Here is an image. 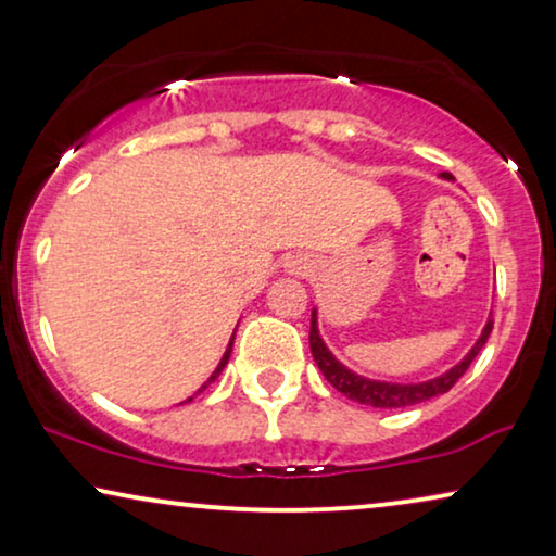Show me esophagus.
<instances>
[{"label": "esophagus", "mask_w": 556, "mask_h": 556, "mask_svg": "<svg viewBox=\"0 0 556 556\" xmlns=\"http://www.w3.org/2000/svg\"><path fill=\"white\" fill-rule=\"evenodd\" d=\"M311 268V261L306 255H293L291 261H288V270L291 273H306Z\"/></svg>", "instance_id": "obj_1"}]
</instances>
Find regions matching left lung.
<instances>
[{
    "label": "left lung",
    "instance_id": "obj_1",
    "mask_svg": "<svg viewBox=\"0 0 556 556\" xmlns=\"http://www.w3.org/2000/svg\"><path fill=\"white\" fill-rule=\"evenodd\" d=\"M445 179H453L451 174H443ZM493 329V318L489 324H485V329L481 333V339L476 341V346L470 349V354L463 359L460 364H455L451 371H445V375H440L435 379H430V382H420V384H390V382H375V379H364L359 375H354V371H349L344 364H339L333 359L329 349L318 337V329H316V311L314 316H311V333H308V341H311V354H314V359L318 364V369H321V375L329 379L331 387H337L341 394H346L349 400L359 402V405H369V407H382V409H390V407H409V405H420V402L430 400V397H438V394H445L451 387L458 382V379L466 375V369L470 367V362L476 359V354L481 352L485 339H489V333Z\"/></svg>",
    "mask_w": 556,
    "mask_h": 556
}]
</instances>
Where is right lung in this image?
I'll list each match as a JSON object with an SVG mask.
<instances>
[{"instance_id":"add662e5","label":"right lung","mask_w":556,"mask_h":556,"mask_svg":"<svg viewBox=\"0 0 556 556\" xmlns=\"http://www.w3.org/2000/svg\"><path fill=\"white\" fill-rule=\"evenodd\" d=\"M230 352H232V341H230V346H227V352H225V356H223V362H219V364H217V369H215V371H212V377L207 379V382H204V384H202V390H204V387H207L210 382H215V379L219 377V371H223V369H225V364H227V359H230ZM202 390H200V392H202ZM189 400H192V397H189Z\"/></svg>"}]
</instances>
